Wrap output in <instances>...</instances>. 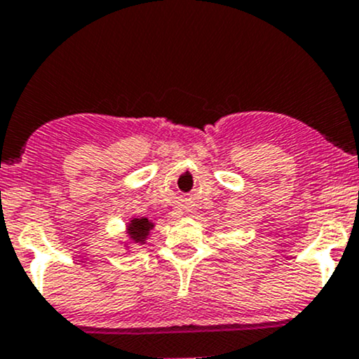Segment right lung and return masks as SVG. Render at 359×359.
I'll return each mask as SVG.
<instances>
[{"instance_id": "obj_1", "label": "right lung", "mask_w": 359, "mask_h": 359, "mask_svg": "<svg viewBox=\"0 0 359 359\" xmlns=\"http://www.w3.org/2000/svg\"><path fill=\"white\" fill-rule=\"evenodd\" d=\"M154 228L155 222H151L148 217H133L126 224V236L133 245H145ZM125 246L128 248V243H125Z\"/></svg>"}]
</instances>
